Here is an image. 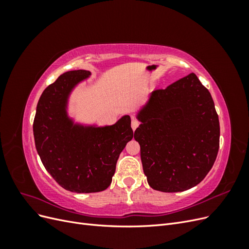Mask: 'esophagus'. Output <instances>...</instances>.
Segmentation results:
<instances>
[{"instance_id": "esophagus-1", "label": "esophagus", "mask_w": 249, "mask_h": 249, "mask_svg": "<svg viewBox=\"0 0 249 249\" xmlns=\"http://www.w3.org/2000/svg\"><path fill=\"white\" fill-rule=\"evenodd\" d=\"M132 129H133V131H135L138 127V125H139V123L137 122V120H135V119H133L132 120Z\"/></svg>"}]
</instances>
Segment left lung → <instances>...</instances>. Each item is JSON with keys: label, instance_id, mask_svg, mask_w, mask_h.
<instances>
[{"label": "left lung", "instance_id": "1", "mask_svg": "<svg viewBox=\"0 0 249 249\" xmlns=\"http://www.w3.org/2000/svg\"><path fill=\"white\" fill-rule=\"evenodd\" d=\"M134 133L148 185L162 192L196 186L213 167L220 126L209 90L195 73L150 93Z\"/></svg>", "mask_w": 249, "mask_h": 249}]
</instances>
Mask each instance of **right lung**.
<instances>
[{
    "instance_id": "obj_1",
    "label": "right lung",
    "mask_w": 249,
    "mask_h": 249,
    "mask_svg": "<svg viewBox=\"0 0 249 249\" xmlns=\"http://www.w3.org/2000/svg\"><path fill=\"white\" fill-rule=\"evenodd\" d=\"M90 76L88 71L61 74L42 92L33 123L35 146L48 172L65 190L100 192L110 186L118 157L133 138L131 117L112 125L74 124L67 114L72 89Z\"/></svg>"
}]
</instances>
